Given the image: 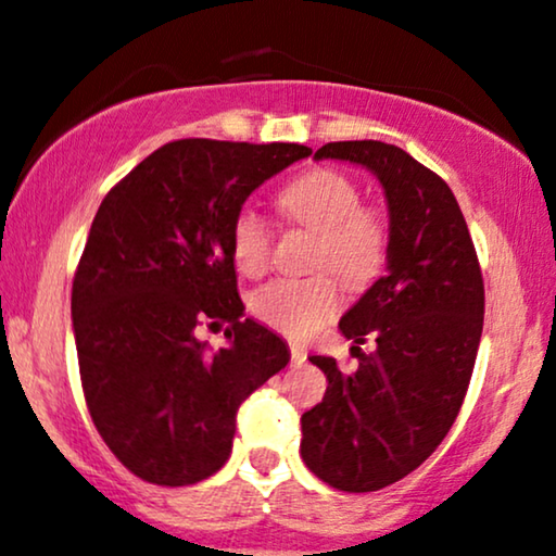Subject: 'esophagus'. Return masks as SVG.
I'll return each instance as SVG.
<instances>
[{
	"mask_svg": "<svg viewBox=\"0 0 556 556\" xmlns=\"http://www.w3.org/2000/svg\"><path fill=\"white\" fill-rule=\"evenodd\" d=\"M290 357H292V365H303L307 359V352L300 344H290Z\"/></svg>",
	"mask_w": 556,
	"mask_h": 556,
	"instance_id": "34e87169",
	"label": "esophagus"
}]
</instances>
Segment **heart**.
I'll return each mask as SVG.
<instances>
[{"mask_svg": "<svg viewBox=\"0 0 556 556\" xmlns=\"http://www.w3.org/2000/svg\"><path fill=\"white\" fill-rule=\"evenodd\" d=\"M277 206L287 223L316 232L305 279H274L251 295V313L261 324L292 339H305L329 324L346 290H365L388 258L391 227L383 210L359 202V186L331 168L307 170L285 186ZM230 253L238 271L261 277L269 269L271 230L256 210L243 206L230 225ZM337 273L338 280L332 277Z\"/></svg>", "mask_w": 556, "mask_h": 556, "instance_id": "1", "label": "heart"}]
</instances>
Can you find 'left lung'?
I'll list each match as a JSON object with an SVG mask.
<instances>
[{
  "mask_svg": "<svg viewBox=\"0 0 556 556\" xmlns=\"http://www.w3.org/2000/svg\"><path fill=\"white\" fill-rule=\"evenodd\" d=\"M350 160L376 173L391 214L388 271L339 329L357 367L311 357L329 378L303 414L300 456L342 492H376L432 456L456 422L477 363L484 279L460 206L438 173L396 144L329 142L316 160Z\"/></svg>",
  "mask_w": 556,
  "mask_h": 556,
  "instance_id": "1",
  "label": "left lung"
}]
</instances>
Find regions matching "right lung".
I'll use <instances>...</instances> for the list:
<instances>
[{
	"label": "right lung",
	"mask_w": 556,
	"mask_h": 556,
	"mask_svg": "<svg viewBox=\"0 0 556 556\" xmlns=\"http://www.w3.org/2000/svg\"><path fill=\"white\" fill-rule=\"evenodd\" d=\"M311 147L176 139L98 206L72 282L79 380L92 425L134 477L197 484L225 466L240 404L290 363L243 318L230 225L253 189ZM202 323L231 344L206 355Z\"/></svg>",
	"instance_id": "right-lung-1"
}]
</instances>
